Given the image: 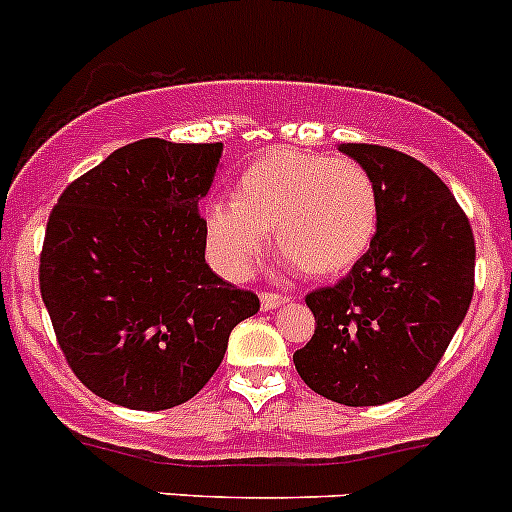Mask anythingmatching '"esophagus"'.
<instances>
[{"label": "esophagus", "mask_w": 512, "mask_h": 512, "mask_svg": "<svg viewBox=\"0 0 512 512\" xmlns=\"http://www.w3.org/2000/svg\"><path fill=\"white\" fill-rule=\"evenodd\" d=\"M284 302H289V297L287 294H276V292H261V309H266V312H269V309H276V307H281V304Z\"/></svg>", "instance_id": "34e87169"}]
</instances>
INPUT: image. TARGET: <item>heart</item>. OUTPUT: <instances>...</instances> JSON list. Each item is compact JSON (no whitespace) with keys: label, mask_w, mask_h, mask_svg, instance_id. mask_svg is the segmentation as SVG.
Masks as SVG:
<instances>
[{"label":"heart","mask_w":512,"mask_h":512,"mask_svg":"<svg viewBox=\"0 0 512 512\" xmlns=\"http://www.w3.org/2000/svg\"><path fill=\"white\" fill-rule=\"evenodd\" d=\"M381 225V192L363 164L302 149H274L251 162L233 200L205 210L213 264L243 279L264 251L269 228L284 256L314 276L358 264Z\"/></svg>","instance_id":"b5f03b06"}]
</instances>
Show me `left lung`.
Instances as JSON below:
<instances>
[{
	"instance_id": "left-lung-1",
	"label": "left lung",
	"mask_w": 512,
	"mask_h": 512,
	"mask_svg": "<svg viewBox=\"0 0 512 512\" xmlns=\"http://www.w3.org/2000/svg\"><path fill=\"white\" fill-rule=\"evenodd\" d=\"M337 149L373 175L381 225L345 279L307 294L317 327L294 365L330 401L381 406L416 391L462 325L475 292V236L419 159L378 144Z\"/></svg>"
}]
</instances>
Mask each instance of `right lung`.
<instances>
[{"instance_id": "right-lung-1", "label": "right lung", "mask_w": 512, "mask_h": 512, "mask_svg": "<svg viewBox=\"0 0 512 512\" xmlns=\"http://www.w3.org/2000/svg\"><path fill=\"white\" fill-rule=\"evenodd\" d=\"M223 144L139 139L70 182L48 218L40 294L78 381L137 411L190 401L259 297L205 264Z\"/></svg>"}]
</instances>
